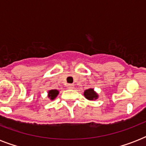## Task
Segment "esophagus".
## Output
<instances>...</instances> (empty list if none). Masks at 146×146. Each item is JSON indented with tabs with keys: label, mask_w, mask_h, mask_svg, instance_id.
Instances as JSON below:
<instances>
[{
	"label": "esophagus",
	"mask_w": 146,
	"mask_h": 146,
	"mask_svg": "<svg viewBox=\"0 0 146 146\" xmlns=\"http://www.w3.org/2000/svg\"><path fill=\"white\" fill-rule=\"evenodd\" d=\"M67 88L69 89H74V85L73 84H68L67 85Z\"/></svg>",
	"instance_id": "esophagus-1"
}]
</instances>
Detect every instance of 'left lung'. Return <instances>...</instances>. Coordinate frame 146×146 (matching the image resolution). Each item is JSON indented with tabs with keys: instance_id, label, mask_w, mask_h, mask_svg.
I'll return each instance as SVG.
<instances>
[{
	"instance_id": "1",
	"label": "left lung",
	"mask_w": 146,
	"mask_h": 146,
	"mask_svg": "<svg viewBox=\"0 0 146 146\" xmlns=\"http://www.w3.org/2000/svg\"><path fill=\"white\" fill-rule=\"evenodd\" d=\"M84 96L86 99L89 100V101H93V100H96L98 98V95L96 93V92H95L94 89L90 88L84 91Z\"/></svg>"
}]
</instances>
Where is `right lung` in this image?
<instances>
[{"label": "right lung", "mask_w": 146, "mask_h": 146, "mask_svg": "<svg viewBox=\"0 0 146 146\" xmlns=\"http://www.w3.org/2000/svg\"><path fill=\"white\" fill-rule=\"evenodd\" d=\"M48 97L52 101V100H54L57 98V96H58L59 91L57 90V89H51V90H49L48 92Z\"/></svg>", "instance_id": "1"}]
</instances>
